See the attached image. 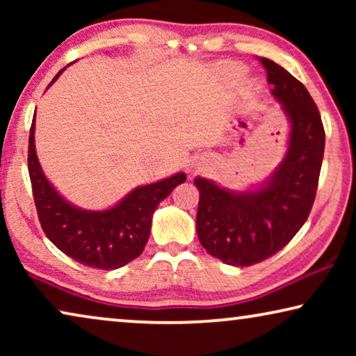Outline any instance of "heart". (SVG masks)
Returning a JSON list of instances; mask_svg holds the SVG:
<instances>
[{"instance_id": "heart-1", "label": "heart", "mask_w": 356, "mask_h": 356, "mask_svg": "<svg viewBox=\"0 0 356 356\" xmlns=\"http://www.w3.org/2000/svg\"><path fill=\"white\" fill-rule=\"evenodd\" d=\"M232 72L235 76H240L241 74V67H232Z\"/></svg>"}]
</instances>
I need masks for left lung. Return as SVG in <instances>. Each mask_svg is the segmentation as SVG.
<instances>
[{
  "label": "left lung",
  "mask_w": 356,
  "mask_h": 356,
  "mask_svg": "<svg viewBox=\"0 0 356 356\" xmlns=\"http://www.w3.org/2000/svg\"><path fill=\"white\" fill-rule=\"evenodd\" d=\"M272 95L290 121L289 149L275 172L248 191H230L211 179H194L199 191L196 230L209 254L228 266L262 262L289 245L313 207L325 134L309 92L289 71L261 58Z\"/></svg>",
  "instance_id": "left-lung-1"
}]
</instances>
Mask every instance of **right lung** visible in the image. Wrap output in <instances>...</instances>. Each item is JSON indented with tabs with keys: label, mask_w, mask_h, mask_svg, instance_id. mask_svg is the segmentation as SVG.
Returning <instances> with one entry per match:
<instances>
[{
	"label": "right lung",
	"mask_w": 356,
	"mask_h": 356,
	"mask_svg": "<svg viewBox=\"0 0 356 356\" xmlns=\"http://www.w3.org/2000/svg\"><path fill=\"white\" fill-rule=\"evenodd\" d=\"M65 70L53 77L50 86ZM33 134L35 118L29 136L27 163L38 220L48 240L66 256L94 269H120L140 256L147 245L155 209L184 183L186 175L179 172L138 186L106 211H86L67 202L48 181L38 162Z\"/></svg>",
	"instance_id": "obj_1"
}]
</instances>
